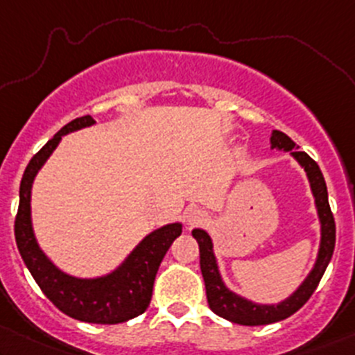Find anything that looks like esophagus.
Returning a JSON list of instances; mask_svg holds the SVG:
<instances>
[{"label": "esophagus", "mask_w": 355, "mask_h": 355, "mask_svg": "<svg viewBox=\"0 0 355 355\" xmlns=\"http://www.w3.org/2000/svg\"><path fill=\"white\" fill-rule=\"evenodd\" d=\"M204 219H205V214L202 212L200 209H192L189 214H187V225L192 227V225L198 224V222H202Z\"/></svg>", "instance_id": "1"}]
</instances>
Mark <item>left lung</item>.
I'll return each instance as SVG.
<instances>
[{"mask_svg":"<svg viewBox=\"0 0 355 355\" xmlns=\"http://www.w3.org/2000/svg\"><path fill=\"white\" fill-rule=\"evenodd\" d=\"M270 143L271 150L290 153V157L305 170L311 196L315 200L318 222H320V244H318L317 259H315L310 272L300 283L297 290L278 303H258L243 297V295H237L222 279L219 263H217L216 252H214L212 237L204 229L197 227L192 231V236L197 239L198 249H200V271L204 276L205 293H207L210 310L225 320L249 327L268 325V323L285 320L295 311L302 309L309 302L311 293L317 290L323 272L332 259L334 248H336V222H334L332 210L329 205L325 180H323L318 165L305 151H298V146L295 145L293 139L288 138L282 131H271Z\"/></svg>","mask_w":355,"mask_h":355,"instance_id":"left-lung-1","label":"left lung"}]
</instances>
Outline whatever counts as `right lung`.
Returning a JSON list of instances; mask_svg holds the SVG:
<instances>
[{"label":"right lung","mask_w":355,"mask_h":355,"mask_svg":"<svg viewBox=\"0 0 355 355\" xmlns=\"http://www.w3.org/2000/svg\"><path fill=\"white\" fill-rule=\"evenodd\" d=\"M94 124L96 121L91 116L70 121L30 159L19 184L15 237L19 254L33 279L58 310L80 322L114 325L131 320L148 309L159 263L171 243L182 234V222H171L151 231L119 266L94 278L69 275L45 254L33 231L32 189L35 177L65 135Z\"/></svg>","instance_id":"1"}]
</instances>
